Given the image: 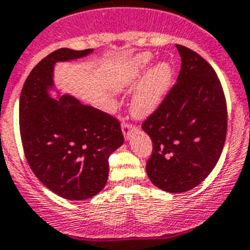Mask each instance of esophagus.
<instances>
[{
  "mask_svg": "<svg viewBox=\"0 0 250 250\" xmlns=\"http://www.w3.org/2000/svg\"><path fill=\"white\" fill-rule=\"evenodd\" d=\"M136 128V125H133V123L128 122L127 118H125L123 120V123H122V130H123V136H125V139H128L130 137V133H132V130Z\"/></svg>",
  "mask_w": 250,
  "mask_h": 250,
  "instance_id": "obj_1",
  "label": "esophagus"
}]
</instances>
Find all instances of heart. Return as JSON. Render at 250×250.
Segmentation results:
<instances>
[{"mask_svg": "<svg viewBox=\"0 0 250 250\" xmlns=\"http://www.w3.org/2000/svg\"><path fill=\"white\" fill-rule=\"evenodd\" d=\"M151 62V55L141 54L130 62L128 69L120 79L118 86L136 83L144 75ZM172 81L171 67L162 62L148 75L141 87L137 90L132 100V111L137 116H146L158 108L169 91Z\"/></svg>", "mask_w": 250, "mask_h": 250, "instance_id": "b5f03b06", "label": "heart"}]
</instances>
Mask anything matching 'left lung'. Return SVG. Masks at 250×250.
<instances>
[{
  "instance_id": "obj_1",
  "label": "left lung",
  "mask_w": 250,
  "mask_h": 250,
  "mask_svg": "<svg viewBox=\"0 0 250 250\" xmlns=\"http://www.w3.org/2000/svg\"><path fill=\"white\" fill-rule=\"evenodd\" d=\"M176 48L181 57L178 81L142 123L153 143L146 174L171 193L191 190L208 176L227 134V102L216 71L196 51Z\"/></svg>"
}]
</instances>
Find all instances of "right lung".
I'll use <instances>...</instances> for the list:
<instances>
[{
    "label": "right lung",
    "mask_w": 250,
    "mask_h": 250,
    "mask_svg": "<svg viewBox=\"0 0 250 250\" xmlns=\"http://www.w3.org/2000/svg\"><path fill=\"white\" fill-rule=\"evenodd\" d=\"M92 49L62 48L38 62L20 97V130L25 159L37 178L64 199L99 193L108 178V158L125 142L120 121L71 96L50 99L58 62L78 59Z\"/></svg>",
    "instance_id": "add662e5"
}]
</instances>
